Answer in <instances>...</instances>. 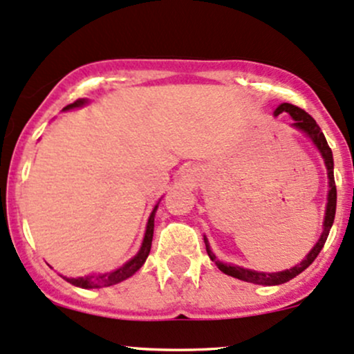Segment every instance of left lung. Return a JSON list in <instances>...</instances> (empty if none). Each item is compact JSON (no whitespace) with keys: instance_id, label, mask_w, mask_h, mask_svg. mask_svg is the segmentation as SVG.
<instances>
[{"instance_id":"8db88e82","label":"left lung","mask_w":354,"mask_h":354,"mask_svg":"<svg viewBox=\"0 0 354 354\" xmlns=\"http://www.w3.org/2000/svg\"><path fill=\"white\" fill-rule=\"evenodd\" d=\"M281 112H289L290 118L294 119L292 126L297 127V129L304 131L306 134L313 139V142L316 145L317 149L321 151L322 158H324L326 162V168H328V178H329V195H328V207H326V218H324V230H322L321 239L317 240V243L314 245L313 250L306 255V259L302 260L301 263L292 269L284 270V272H272V274H266V272H255V270H248L243 269V267H236V266H230V263H223L220 260H216L215 254L209 250V245L205 239V243H207V254L208 257L216 263V267L223 272V274L232 275V277L240 279V281H245V282H252V284H260V286H279V284H284V282H289L290 279H294L296 275L301 274L302 270H306L310 263L316 260L319 252L324 247L326 240H328L329 230L333 227V221H335V215H336V185H335V173H333V151L329 147L328 141H326L324 134H322L321 127L317 126L316 120H314L306 111H302L301 107L292 106V104H281L277 109H275V115H279Z\"/></svg>"}]
</instances>
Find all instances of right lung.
Returning <instances> with one entry per match:
<instances>
[{"label":"right lung","mask_w":354,"mask_h":354,"mask_svg":"<svg viewBox=\"0 0 354 354\" xmlns=\"http://www.w3.org/2000/svg\"><path fill=\"white\" fill-rule=\"evenodd\" d=\"M84 104H85V99H79V100H75L73 104H70V106L65 107V111H67V109H72V107L84 106ZM156 209H158V205L154 207L153 213H151L149 220H147V227H146L145 240H142V247L134 259H131L129 262L124 263V266L119 267V269L107 272V274H95V275H87V277H70V279L64 277L65 281L70 282V284L77 286V287H84V289H99V287H109V286L118 284V282L126 281L127 277H131V275L136 274V272L141 269L142 263L146 262L147 255H149L151 243H153L154 215H156Z\"/></svg>","instance_id":"obj_1"}]
</instances>
